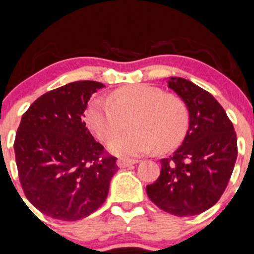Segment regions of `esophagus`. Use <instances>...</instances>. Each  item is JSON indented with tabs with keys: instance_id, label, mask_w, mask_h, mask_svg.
I'll return each instance as SVG.
<instances>
[{
	"instance_id": "34e87169",
	"label": "esophagus",
	"mask_w": 254,
	"mask_h": 254,
	"mask_svg": "<svg viewBox=\"0 0 254 254\" xmlns=\"http://www.w3.org/2000/svg\"><path fill=\"white\" fill-rule=\"evenodd\" d=\"M137 162H138L137 159L119 158L118 161H117V164H118V167H120V168H125V167H130V165H132V164H136Z\"/></svg>"
}]
</instances>
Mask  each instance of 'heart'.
Returning a JSON list of instances; mask_svg holds the SVG:
<instances>
[{"mask_svg": "<svg viewBox=\"0 0 254 254\" xmlns=\"http://www.w3.org/2000/svg\"><path fill=\"white\" fill-rule=\"evenodd\" d=\"M108 100L91 101L86 109V122L103 142L124 131L130 122L131 132L109 142L112 153L137 156L152 148L168 152L185 137L190 112L179 95L141 84L120 87L109 93Z\"/></svg>", "mask_w": 254, "mask_h": 254, "instance_id": "heart-1", "label": "heart"}]
</instances>
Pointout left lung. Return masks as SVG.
Segmentation results:
<instances>
[{"label": "left lung", "mask_w": 254, "mask_h": 254, "mask_svg": "<svg viewBox=\"0 0 254 254\" xmlns=\"http://www.w3.org/2000/svg\"><path fill=\"white\" fill-rule=\"evenodd\" d=\"M168 86L188 105L190 125L180 147L161 159V175L146 192L164 212L190 217L213 207L225 191L237 157L236 132L209 92L183 78H170Z\"/></svg>", "instance_id": "left-lung-1"}]
</instances>
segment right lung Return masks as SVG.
<instances>
[{"instance_id":"obj_1","label":"right lung","mask_w":254,"mask_h":254,"mask_svg":"<svg viewBox=\"0 0 254 254\" xmlns=\"http://www.w3.org/2000/svg\"><path fill=\"white\" fill-rule=\"evenodd\" d=\"M103 86L70 82L40 96L21 117L14 140L20 185L47 217L75 221L105 203L117 158L84 122L90 97Z\"/></svg>"}]
</instances>
